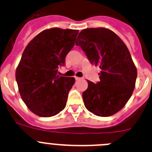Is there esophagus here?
Instances as JSON below:
<instances>
[{
	"instance_id": "obj_1",
	"label": "esophagus",
	"mask_w": 152,
	"mask_h": 152,
	"mask_svg": "<svg viewBox=\"0 0 152 152\" xmlns=\"http://www.w3.org/2000/svg\"><path fill=\"white\" fill-rule=\"evenodd\" d=\"M75 79H76V81H78V80H79V79H81V78L77 77V76H76V77H75Z\"/></svg>"
}]
</instances>
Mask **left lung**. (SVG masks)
<instances>
[{
    "label": "left lung",
    "mask_w": 152,
    "mask_h": 152,
    "mask_svg": "<svg viewBox=\"0 0 152 152\" xmlns=\"http://www.w3.org/2000/svg\"><path fill=\"white\" fill-rule=\"evenodd\" d=\"M91 64L100 66V81H88L83 93L85 106L97 116L118 113L131 97L137 70L124 42L113 31L103 28H86L76 41Z\"/></svg>",
    "instance_id": "1"
}]
</instances>
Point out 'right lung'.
Listing matches in <instances>:
<instances>
[{"mask_svg":"<svg viewBox=\"0 0 152 152\" xmlns=\"http://www.w3.org/2000/svg\"><path fill=\"white\" fill-rule=\"evenodd\" d=\"M78 33L72 29L45 30L24 50L15 79L24 103L37 115L51 117L65 108L75 79L58 76V69L65 65Z\"/></svg>","mask_w":152,"mask_h":152,"instance_id":"add662e5","label":"right lung"}]
</instances>
